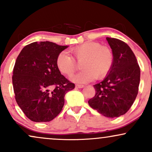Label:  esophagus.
<instances>
[{"label":"esophagus","instance_id":"esophagus-1","mask_svg":"<svg viewBox=\"0 0 152 152\" xmlns=\"http://www.w3.org/2000/svg\"><path fill=\"white\" fill-rule=\"evenodd\" d=\"M76 88H82L84 87V85H81V84H76Z\"/></svg>","mask_w":152,"mask_h":152}]
</instances>
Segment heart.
<instances>
[{
  "label": "heart",
  "mask_w": 152,
  "mask_h": 152,
  "mask_svg": "<svg viewBox=\"0 0 152 152\" xmlns=\"http://www.w3.org/2000/svg\"><path fill=\"white\" fill-rule=\"evenodd\" d=\"M72 56L62 51L57 56L56 64L62 74L71 76L81 63V72L73 77V81L84 83L95 78L102 79L107 76L114 61L112 50L97 42H86L71 48ZM76 62H77L76 63Z\"/></svg>",
  "instance_id": "b5f03b06"
}]
</instances>
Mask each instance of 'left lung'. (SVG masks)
<instances>
[{"label": "left lung", "mask_w": 152, "mask_h": 152, "mask_svg": "<svg viewBox=\"0 0 152 152\" xmlns=\"http://www.w3.org/2000/svg\"><path fill=\"white\" fill-rule=\"evenodd\" d=\"M114 56L111 71L95 84V96L88 104L106 117H118L132 107L139 91L140 68L130 47L121 40L106 38Z\"/></svg>", "instance_id": "obj_1"}]
</instances>
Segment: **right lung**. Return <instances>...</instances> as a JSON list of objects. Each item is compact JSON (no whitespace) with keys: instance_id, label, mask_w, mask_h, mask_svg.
<instances>
[{"instance_id":"right-lung-1","label":"right lung","mask_w":152,"mask_h":152,"mask_svg":"<svg viewBox=\"0 0 152 152\" xmlns=\"http://www.w3.org/2000/svg\"><path fill=\"white\" fill-rule=\"evenodd\" d=\"M50 41L34 42L23 48L15 61L13 81L15 99L29 119L47 122L60 114L64 96L75 88L57 69V56L67 48Z\"/></svg>"}]
</instances>
